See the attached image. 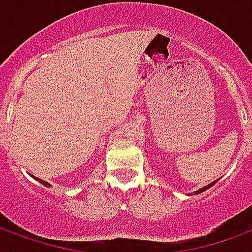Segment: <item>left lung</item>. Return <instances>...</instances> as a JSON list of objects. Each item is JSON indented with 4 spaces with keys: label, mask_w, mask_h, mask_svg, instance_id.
<instances>
[{
    "label": "left lung",
    "mask_w": 252,
    "mask_h": 252,
    "mask_svg": "<svg viewBox=\"0 0 252 252\" xmlns=\"http://www.w3.org/2000/svg\"><path fill=\"white\" fill-rule=\"evenodd\" d=\"M216 182H217V181H215V182H212V184H209V185H206V186H204V188H201L200 190H197V191H194V194H200V193H202V191H205L206 189H209L211 186L215 185Z\"/></svg>",
    "instance_id": "left-lung-1"
}]
</instances>
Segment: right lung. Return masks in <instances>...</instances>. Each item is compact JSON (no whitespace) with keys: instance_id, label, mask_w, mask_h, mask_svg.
I'll return each mask as SVG.
<instances>
[{"instance_id":"add662e5","label":"right lung","mask_w":252,"mask_h":252,"mask_svg":"<svg viewBox=\"0 0 252 252\" xmlns=\"http://www.w3.org/2000/svg\"><path fill=\"white\" fill-rule=\"evenodd\" d=\"M33 178H36V177H33ZM36 181H39V182H40V184H43V185L44 186H48V188H50V184H48V182H46V181H43V180H40V178H36Z\"/></svg>"}]
</instances>
